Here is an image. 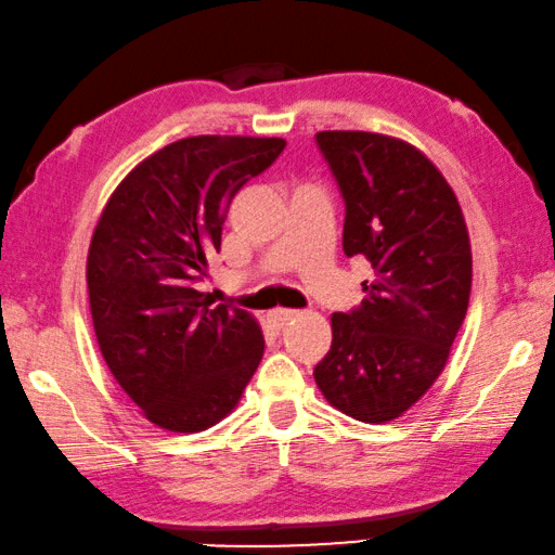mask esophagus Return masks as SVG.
<instances>
[{"instance_id": "obj_1", "label": "esophagus", "mask_w": 555, "mask_h": 555, "mask_svg": "<svg viewBox=\"0 0 555 555\" xmlns=\"http://www.w3.org/2000/svg\"><path fill=\"white\" fill-rule=\"evenodd\" d=\"M293 318H297V312L295 310H285V307H278V310H270L268 312V322H270L272 327H283Z\"/></svg>"}]
</instances>
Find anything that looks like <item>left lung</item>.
Here are the masks:
<instances>
[{
    "label": "left lung",
    "instance_id": "obj_1",
    "mask_svg": "<svg viewBox=\"0 0 555 555\" xmlns=\"http://www.w3.org/2000/svg\"><path fill=\"white\" fill-rule=\"evenodd\" d=\"M318 146L345 198V255L370 260L374 278L357 310L332 314L314 382L343 414L385 424L444 370L472 295V243L447 178L412 143L320 131Z\"/></svg>",
    "mask_w": 555,
    "mask_h": 555
}]
</instances>
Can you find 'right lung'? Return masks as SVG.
<instances>
[{"instance_id": "add662e5", "label": "right lung", "mask_w": 555, "mask_h": 555, "mask_svg": "<svg viewBox=\"0 0 555 555\" xmlns=\"http://www.w3.org/2000/svg\"><path fill=\"white\" fill-rule=\"evenodd\" d=\"M283 139L191 135L141 160L101 210L87 258L93 332L114 379L160 429L193 434L241 402L262 360L250 312L210 307L198 280L235 193Z\"/></svg>"}]
</instances>
